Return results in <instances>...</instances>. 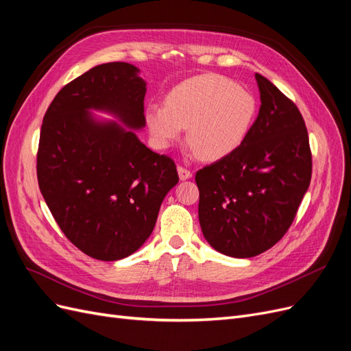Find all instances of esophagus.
Masks as SVG:
<instances>
[{"label":"esophagus","mask_w":351,"mask_h":351,"mask_svg":"<svg viewBox=\"0 0 351 351\" xmlns=\"http://www.w3.org/2000/svg\"><path fill=\"white\" fill-rule=\"evenodd\" d=\"M177 171H178L180 180H187V178L192 177V171H190V169H187V168H184V167H182V165H178Z\"/></svg>","instance_id":"obj_1"}]
</instances>
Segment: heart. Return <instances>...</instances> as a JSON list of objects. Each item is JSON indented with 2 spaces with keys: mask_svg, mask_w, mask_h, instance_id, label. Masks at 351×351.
<instances>
[{
  "mask_svg": "<svg viewBox=\"0 0 351 351\" xmlns=\"http://www.w3.org/2000/svg\"><path fill=\"white\" fill-rule=\"evenodd\" d=\"M167 107L152 104L146 123L159 147H168L189 129V143L200 158L217 161L234 152L246 139L256 115L253 95L217 74H204L178 84Z\"/></svg>",
  "mask_w": 351,
  "mask_h": 351,
  "instance_id": "heart-1",
  "label": "heart"
}]
</instances>
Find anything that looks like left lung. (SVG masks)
Masks as SVG:
<instances>
[{
	"label": "left lung",
	"mask_w": 351,
	"mask_h": 351,
	"mask_svg": "<svg viewBox=\"0 0 351 351\" xmlns=\"http://www.w3.org/2000/svg\"><path fill=\"white\" fill-rule=\"evenodd\" d=\"M258 119L237 149L196 173L206 241L231 258L271 249L293 224L312 177V152L295 104L267 77Z\"/></svg>",
	"instance_id": "8db88e82"
}]
</instances>
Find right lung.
Here are the masks:
<instances>
[{"mask_svg":"<svg viewBox=\"0 0 351 351\" xmlns=\"http://www.w3.org/2000/svg\"><path fill=\"white\" fill-rule=\"evenodd\" d=\"M129 62H107L67 83L40 127V193L66 237L88 256L119 261L151 236L165 195L178 183L174 161L146 147V83ZM90 109L124 124L98 122Z\"/></svg>","mask_w":351,"mask_h":351,"instance_id":"right-lung-1","label":"right lung"}]
</instances>
